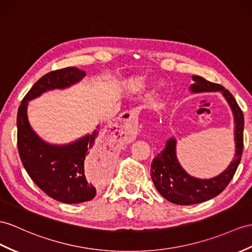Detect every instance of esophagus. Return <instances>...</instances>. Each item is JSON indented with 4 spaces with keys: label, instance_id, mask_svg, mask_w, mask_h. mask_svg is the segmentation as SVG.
I'll list each match as a JSON object with an SVG mask.
<instances>
[{
    "label": "esophagus",
    "instance_id": "1",
    "mask_svg": "<svg viewBox=\"0 0 252 252\" xmlns=\"http://www.w3.org/2000/svg\"><path fill=\"white\" fill-rule=\"evenodd\" d=\"M131 118V113L130 112H123L122 114H120L118 118H116L115 120H113V122L111 123V124L115 127H118L120 124H122L123 122H125L126 120H129Z\"/></svg>",
    "mask_w": 252,
    "mask_h": 252
}]
</instances>
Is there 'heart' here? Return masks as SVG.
<instances>
[{
  "label": "heart",
  "instance_id": "1",
  "mask_svg": "<svg viewBox=\"0 0 252 252\" xmlns=\"http://www.w3.org/2000/svg\"><path fill=\"white\" fill-rule=\"evenodd\" d=\"M146 88V79L143 76H134L124 80L121 83V93L127 96H133Z\"/></svg>",
  "mask_w": 252,
  "mask_h": 252
}]
</instances>
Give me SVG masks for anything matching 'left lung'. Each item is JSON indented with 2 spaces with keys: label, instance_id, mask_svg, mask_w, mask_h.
Masks as SVG:
<instances>
[{
  "label": "left lung",
  "instance_id": "1",
  "mask_svg": "<svg viewBox=\"0 0 252 252\" xmlns=\"http://www.w3.org/2000/svg\"><path fill=\"white\" fill-rule=\"evenodd\" d=\"M191 78L193 83L189 87V91L192 94L219 92L228 102L234 120L235 153L231 163L223 172L211 179H198L187 173L177 159V140L174 137L168 139L164 149L153 159L151 176L158 192L171 203L179 205L202 203L222 192L235 174L244 147V114L233 95L222 85L207 81L203 77L192 75Z\"/></svg>",
  "mask_w": 252,
  "mask_h": 252
}]
</instances>
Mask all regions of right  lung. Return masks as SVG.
Wrapping results in <instances>:
<instances>
[{
	"label": "right lung",
	"mask_w": 252,
	"mask_h": 252,
	"mask_svg": "<svg viewBox=\"0 0 252 252\" xmlns=\"http://www.w3.org/2000/svg\"><path fill=\"white\" fill-rule=\"evenodd\" d=\"M85 71L67 67L46 73L24 96L17 114L18 151L28 174L49 197L68 204L93 199L95 186L87 180L84 163L97 159L102 165L108 158L109 141L99 136V124L69 143L53 144L40 138L31 126L28 115L29 101L48 91L65 90L79 83Z\"/></svg>",
	"instance_id": "1"
}]
</instances>
